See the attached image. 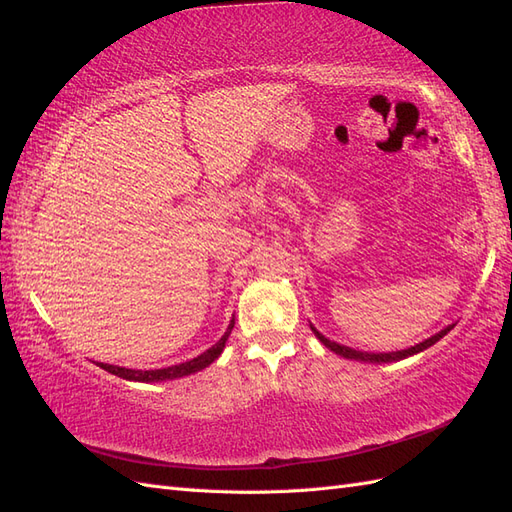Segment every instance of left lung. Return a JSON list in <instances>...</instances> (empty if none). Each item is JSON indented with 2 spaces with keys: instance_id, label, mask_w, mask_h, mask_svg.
Instances as JSON below:
<instances>
[{
  "instance_id": "obj_1",
  "label": "left lung",
  "mask_w": 512,
  "mask_h": 512,
  "mask_svg": "<svg viewBox=\"0 0 512 512\" xmlns=\"http://www.w3.org/2000/svg\"><path fill=\"white\" fill-rule=\"evenodd\" d=\"M455 327V324H448L446 329H442L440 333H436V335H431L429 339H425V342H421V344H416V346H412V348H408V350H397V352H361V350H354V348H348V346H342V344H337V342H331V339H327L324 337L322 333H318L314 327H312V331L316 333V337L320 339V342L327 346L329 350H333L335 354H339V356H344V359H352V361H363V363H393V361H401V359H406V356H412V354H416V352H423V350H427L429 346H433L436 342H440V339L451 331Z\"/></svg>"
}]
</instances>
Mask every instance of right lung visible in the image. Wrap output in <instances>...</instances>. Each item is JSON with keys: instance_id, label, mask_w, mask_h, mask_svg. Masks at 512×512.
Returning a JSON list of instances; mask_svg holds the SVG:
<instances>
[{"instance_id": "obj_1", "label": "right lung", "mask_w": 512, "mask_h": 512, "mask_svg": "<svg viewBox=\"0 0 512 512\" xmlns=\"http://www.w3.org/2000/svg\"><path fill=\"white\" fill-rule=\"evenodd\" d=\"M232 327H235V320H230L226 333L222 335V339L215 346H211L209 350H205L203 354H198L196 359L192 361H185V363H179V365H173V367H164V369H126V367H117V365H108V363H98L102 369H106L108 374H115L123 380H134V382H164V380H175V378H183V376H190V374H196V371L209 367L218 356L222 354L224 346H226V339L232 331Z\"/></svg>"}]
</instances>
